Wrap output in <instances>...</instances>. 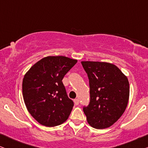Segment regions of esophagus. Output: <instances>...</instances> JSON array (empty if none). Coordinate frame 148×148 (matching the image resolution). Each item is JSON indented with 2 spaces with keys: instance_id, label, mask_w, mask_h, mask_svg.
Segmentation results:
<instances>
[{
  "instance_id": "1",
  "label": "esophagus",
  "mask_w": 148,
  "mask_h": 148,
  "mask_svg": "<svg viewBox=\"0 0 148 148\" xmlns=\"http://www.w3.org/2000/svg\"><path fill=\"white\" fill-rule=\"evenodd\" d=\"M74 102L75 104V105H78L79 104V99H75Z\"/></svg>"
}]
</instances>
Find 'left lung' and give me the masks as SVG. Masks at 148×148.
Segmentation results:
<instances>
[{
	"label": "left lung",
	"instance_id": "obj_1",
	"mask_svg": "<svg viewBox=\"0 0 148 148\" xmlns=\"http://www.w3.org/2000/svg\"><path fill=\"white\" fill-rule=\"evenodd\" d=\"M90 84V102L83 110L96 129L108 128L122 116L129 98L128 79L114 64L82 61Z\"/></svg>",
	"mask_w": 148,
	"mask_h": 148
}]
</instances>
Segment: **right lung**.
Returning <instances> with one entry per match:
<instances>
[{
    "instance_id": "obj_1",
    "label": "right lung",
    "mask_w": 148,
    "mask_h": 148,
    "mask_svg": "<svg viewBox=\"0 0 148 148\" xmlns=\"http://www.w3.org/2000/svg\"><path fill=\"white\" fill-rule=\"evenodd\" d=\"M77 60L63 56H46L26 73L22 84L27 110L40 124L55 127L67 120L73 107L62 79Z\"/></svg>"
}]
</instances>
